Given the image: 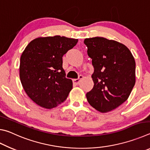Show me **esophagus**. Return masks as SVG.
<instances>
[{"label": "esophagus", "instance_id": "esophagus-1", "mask_svg": "<svg viewBox=\"0 0 150 150\" xmlns=\"http://www.w3.org/2000/svg\"><path fill=\"white\" fill-rule=\"evenodd\" d=\"M83 78V75H79V76L78 79H73V83L75 85H77V84H79V83L80 81Z\"/></svg>", "mask_w": 150, "mask_h": 150}]
</instances>
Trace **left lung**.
<instances>
[{
	"mask_svg": "<svg viewBox=\"0 0 150 150\" xmlns=\"http://www.w3.org/2000/svg\"><path fill=\"white\" fill-rule=\"evenodd\" d=\"M92 59L93 89L86 95L91 106L108 112L128 99L136 83V62L128 47L103 37L86 38Z\"/></svg>",
	"mask_w": 150,
	"mask_h": 150,
	"instance_id": "left-lung-1",
	"label": "left lung"
}]
</instances>
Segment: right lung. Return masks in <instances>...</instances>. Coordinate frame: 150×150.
I'll return each mask as SVG.
<instances>
[{"label": "right lung", "mask_w": 150, "mask_h": 150, "mask_svg": "<svg viewBox=\"0 0 150 150\" xmlns=\"http://www.w3.org/2000/svg\"><path fill=\"white\" fill-rule=\"evenodd\" d=\"M77 39L55 35L30 42L20 57V78L25 92L41 107L51 109L64 102L73 87L65 77L62 57Z\"/></svg>", "instance_id": "1"}]
</instances>
